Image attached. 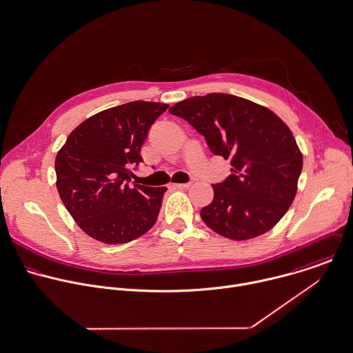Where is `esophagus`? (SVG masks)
I'll use <instances>...</instances> for the list:
<instances>
[{"mask_svg": "<svg viewBox=\"0 0 353 353\" xmlns=\"http://www.w3.org/2000/svg\"><path fill=\"white\" fill-rule=\"evenodd\" d=\"M172 187L177 188V190H184V188L191 187V183H177V184H172Z\"/></svg>", "mask_w": 353, "mask_h": 353, "instance_id": "obj_1", "label": "esophagus"}]
</instances>
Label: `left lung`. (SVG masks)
Segmentation results:
<instances>
[{
  "instance_id": "obj_1",
  "label": "left lung",
  "mask_w": 353,
  "mask_h": 353,
  "mask_svg": "<svg viewBox=\"0 0 353 353\" xmlns=\"http://www.w3.org/2000/svg\"><path fill=\"white\" fill-rule=\"evenodd\" d=\"M169 113L188 121L214 155L232 158V174L212 185L203 222L232 240L270 230L290 208L303 155L290 130L272 110L248 99L212 92L184 99Z\"/></svg>"
}]
</instances>
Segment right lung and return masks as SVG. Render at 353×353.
I'll return each instance as SVG.
<instances>
[{
    "label": "right lung",
    "instance_id": "obj_1",
    "mask_svg": "<svg viewBox=\"0 0 353 353\" xmlns=\"http://www.w3.org/2000/svg\"><path fill=\"white\" fill-rule=\"evenodd\" d=\"M166 103L134 101L76 127L56 157L57 190L72 218L106 244L132 241L155 223L165 187L131 184L141 145Z\"/></svg>",
    "mask_w": 353,
    "mask_h": 353
}]
</instances>
